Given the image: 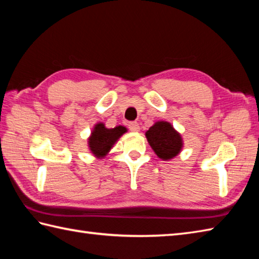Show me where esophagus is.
<instances>
[{
	"label": "esophagus",
	"mask_w": 259,
	"mask_h": 259,
	"mask_svg": "<svg viewBox=\"0 0 259 259\" xmlns=\"http://www.w3.org/2000/svg\"><path fill=\"white\" fill-rule=\"evenodd\" d=\"M129 129H130L131 131H134V133H138V131L140 130L139 123L136 122V121H134V122H130V123H129Z\"/></svg>",
	"instance_id": "obj_1"
}]
</instances>
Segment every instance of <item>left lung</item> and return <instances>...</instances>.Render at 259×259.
<instances>
[{"instance_id":"obj_1","label":"left lung","mask_w":259,"mask_h":259,"mask_svg":"<svg viewBox=\"0 0 259 259\" xmlns=\"http://www.w3.org/2000/svg\"><path fill=\"white\" fill-rule=\"evenodd\" d=\"M152 150L162 160H170L183 149V138L167 121H158L146 133Z\"/></svg>"}]
</instances>
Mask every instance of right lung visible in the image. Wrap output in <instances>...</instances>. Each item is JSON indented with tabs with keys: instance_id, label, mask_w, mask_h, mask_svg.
Returning <instances> with one entry per match:
<instances>
[{
	"instance_id": "right-lung-1",
	"label": "right lung",
	"mask_w": 259,
	"mask_h": 259,
	"mask_svg": "<svg viewBox=\"0 0 259 259\" xmlns=\"http://www.w3.org/2000/svg\"><path fill=\"white\" fill-rule=\"evenodd\" d=\"M124 133H126V128L122 125L108 129L104 123H97L92 130L89 139H88L90 151L97 158H103L108 155V152L111 150L113 145Z\"/></svg>"
}]
</instances>
